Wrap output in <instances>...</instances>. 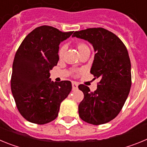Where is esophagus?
Instances as JSON below:
<instances>
[{"mask_svg":"<svg viewBox=\"0 0 147 147\" xmlns=\"http://www.w3.org/2000/svg\"><path fill=\"white\" fill-rule=\"evenodd\" d=\"M72 88L73 90H76L78 88V84L76 82H72Z\"/></svg>","mask_w":147,"mask_h":147,"instance_id":"1","label":"esophagus"}]
</instances>
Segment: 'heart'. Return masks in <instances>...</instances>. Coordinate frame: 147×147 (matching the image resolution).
Returning a JSON list of instances; mask_svg holds the SVG:
<instances>
[{
    "label": "heart",
    "instance_id": "obj_1",
    "mask_svg": "<svg viewBox=\"0 0 147 147\" xmlns=\"http://www.w3.org/2000/svg\"><path fill=\"white\" fill-rule=\"evenodd\" d=\"M76 47H77L78 49V51L80 52V54H82L83 52H85L86 51L90 50L89 48H88V45L86 44L83 43V42H80V43H78L76 45ZM65 47L64 45H62L59 48V51H58V55H59V57L61 58L63 56V54L65 52Z\"/></svg>",
    "mask_w": 147,
    "mask_h": 147
}]
</instances>
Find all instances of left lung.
Instances as JSON below:
<instances>
[{"instance_id":"obj_1","label":"left lung","mask_w":147,"mask_h":147,"mask_svg":"<svg viewBox=\"0 0 147 147\" xmlns=\"http://www.w3.org/2000/svg\"><path fill=\"white\" fill-rule=\"evenodd\" d=\"M72 37L88 41L96 54L90 74L100 82L95 91L79 85L84 98L79 105L80 117L87 123L99 125L119 113L131 88V63L128 51L115 34L103 28L75 32Z\"/></svg>"}]
</instances>
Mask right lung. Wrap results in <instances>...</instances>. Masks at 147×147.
<instances>
[{"label":"right lung","mask_w":147,"mask_h":147,"mask_svg":"<svg viewBox=\"0 0 147 147\" xmlns=\"http://www.w3.org/2000/svg\"><path fill=\"white\" fill-rule=\"evenodd\" d=\"M74 32L49 26L37 27L23 40L12 65L11 89L24 119L45 124L57 117L61 102L71 92L70 81L54 82L50 71L57 65L59 45Z\"/></svg>","instance_id":"right-lung-1"}]
</instances>
